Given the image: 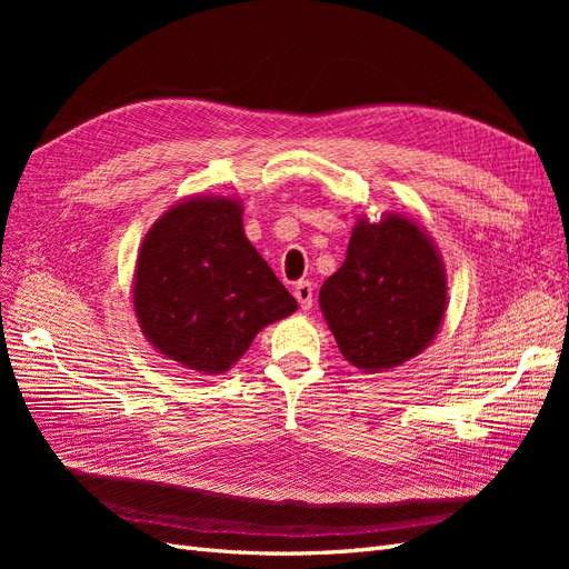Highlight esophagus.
Returning <instances> with one entry per match:
<instances>
[{"label": "esophagus", "mask_w": 569, "mask_h": 569, "mask_svg": "<svg viewBox=\"0 0 569 569\" xmlns=\"http://www.w3.org/2000/svg\"><path fill=\"white\" fill-rule=\"evenodd\" d=\"M295 297L299 301V306L303 308V311H308V308L313 306V284L308 280H301L295 284Z\"/></svg>", "instance_id": "1"}]
</instances>
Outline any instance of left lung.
<instances>
[{"mask_svg": "<svg viewBox=\"0 0 569 569\" xmlns=\"http://www.w3.org/2000/svg\"><path fill=\"white\" fill-rule=\"evenodd\" d=\"M320 311L341 356L363 372L408 363L435 341L446 316V268L418 220L360 216L347 258L320 287Z\"/></svg>", "mask_w": 569, "mask_h": 569, "instance_id": "left-lung-1", "label": "left lung"}]
</instances>
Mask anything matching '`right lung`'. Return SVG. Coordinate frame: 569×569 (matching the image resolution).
<instances>
[{
  "instance_id": "add662e5",
  "label": "right lung",
  "mask_w": 569,
  "mask_h": 569,
  "mask_svg": "<svg viewBox=\"0 0 569 569\" xmlns=\"http://www.w3.org/2000/svg\"><path fill=\"white\" fill-rule=\"evenodd\" d=\"M242 203L199 194L149 228L137 256L132 308L147 341L180 368L228 372L266 325L297 311L244 234Z\"/></svg>"
}]
</instances>
